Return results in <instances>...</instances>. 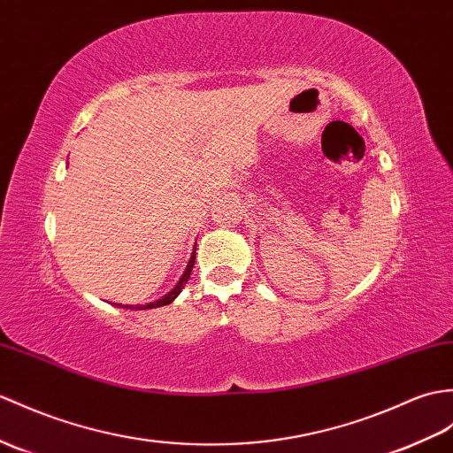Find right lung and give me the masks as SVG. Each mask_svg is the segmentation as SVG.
Listing matches in <instances>:
<instances>
[{
  "label": "right lung",
  "mask_w": 453,
  "mask_h": 453,
  "mask_svg": "<svg viewBox=\"0 0 453 453\" xmlns=\"http://www.w3.org/2000/svg\"><path fill=\"white\" fill-rule=\"evenodd\" d=\"M195 258H196V245L193 249L191 260H188V265H187V268L183 272V276L179 278V281H177V286L170 293H165L162 299L152 301V303H146V304H121V303H118V304H115V307H121V309L125 307V309H131V311H144V309H156V307H164V304H170L179 296V293H181V289L185 288V283L188 281V278H191V270L195 266Z\"/></svg>",
  "instance_id": "1"
}]
</instances>
